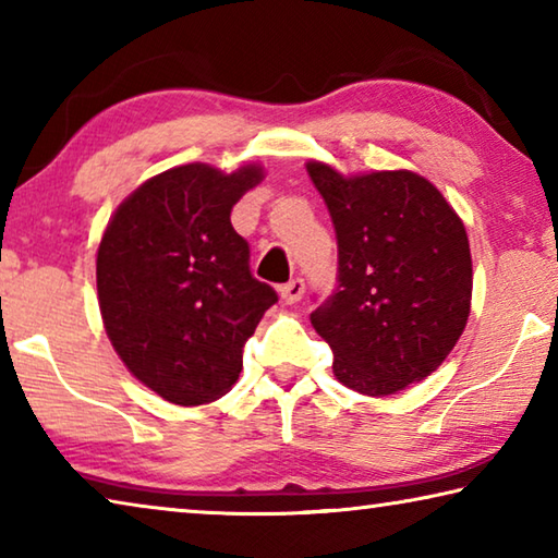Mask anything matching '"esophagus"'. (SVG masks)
<instances>
[{
    "instance_id": "esophagus-1",
    "label": "esophagus",
    "mask_w": 558,
    "mask_h": 558,
    "mask_svg": "<svg viewBox=\"0 0 558 558\" xmlns=\"http://www.w3.org/2000/svg\"><path fill=\"white\" fill-rule=\"evenodd\" d=\"M302 295H305V280L302 278H292L286 286H280V298L286 305H295V302L302 300Z\"/></svg>"
}]
</instances>
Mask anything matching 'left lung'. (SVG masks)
Instances as JSON below:
<instances>
[{"label":"left lung","mask_w":558,"mask_h":558,"mask_svg":"<svg viewBox=\"0 0 558 558\" xmlns=\"http://www.w3.org/2000/svg\"><path fill=\"white\" fill-rule=\"evenodd\" d=\"M337 233L339 288L313 313L337 381L391 396L446 362L468 325L472 256L465 223L411 169L342 174L305 165Z\"/></svg>","instance_id":"1"}]
</instances>
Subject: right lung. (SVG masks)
I'll return each instance as SVG.
<instances>
[{"label": "right lung", "mask_w": 558, "mask_h": 558, "mask_svg": "<svg viewBox=\"0 0 558 558\" xmlns=\"http://www.w3.org/2000/svg\"><path fill=\"white\" fill-rule=\"evenodd\" d=\"M266 179L192 162L149 177L112 211L96 253L106 335L128 372L177 405L221 399L239 381L243 344L276 305L251 276L235 202Z\"/></svg>", "instance_id": "obj_1"}]
</instances>
